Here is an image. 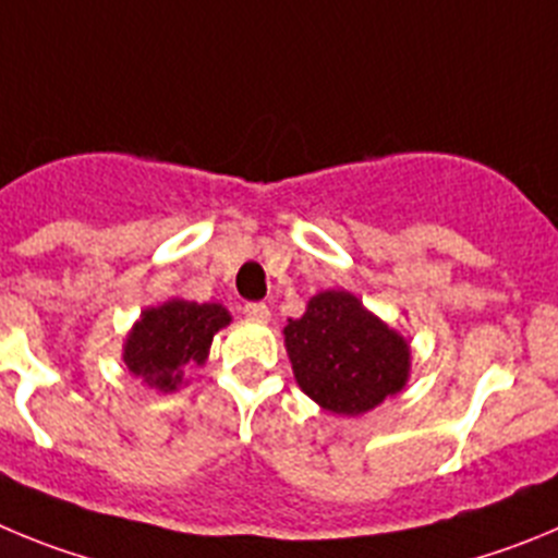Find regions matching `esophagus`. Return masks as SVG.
Returning a JSON list of instances; mask_svg holds the SVG:
<instances>
[{
	"label": "esophagus",
	"mask_w": 558,
	"mask_h": 558,
	"mask_svg": "<svg viewBox=\"0 0 558 558\" xmlns=\"http://www.w3.org/2000/svg\"><path fill=\"white\" fill-rule=\"evenodd\" d=\"M244 314L250 316V319H255V323H267L269 316V305H264V303H247L244 305Z\"/></svg>",
	"instance_id": "esophagus-1"
}]
</instances>
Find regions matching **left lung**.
I'll list each match as a JSON object with an SVG mask.
<instances>
[{"instance_id": "1", "label": "left lung", "mask_w": 558, "mask_h": 558, "mask_svg": "<svg viewBox=\"0 0 558 558\" xmlns=\"http://www.w3.org/2000/svg\"><path fill=\"white\" fill-rule=\"evenodd\" d=\"M300 389L325 411L359 416L409 380V341L366 311L350 291H319L283 328Z\"/></svg>"}]
</instances>
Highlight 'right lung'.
Listing matches in <instances>:
<instances>
[{
    "label": "right lung",
    "instance_id": "right-lung-1",
    "mask_svg": "<svg viewBox=\"0 0 558 558\" xmlns=\"http://www.w3.org/2000/svg\"><path fill=\"white\" fill-rule=\"evenodd\" d=\"M230 325L228 308L219 303L167 300L142 311L124 341V364L149 389L174 391L183 375L208 359L214 333Z\"/></svg>",
    "mask_w": 558,
    "mask_h": 558
}]
</instances>
